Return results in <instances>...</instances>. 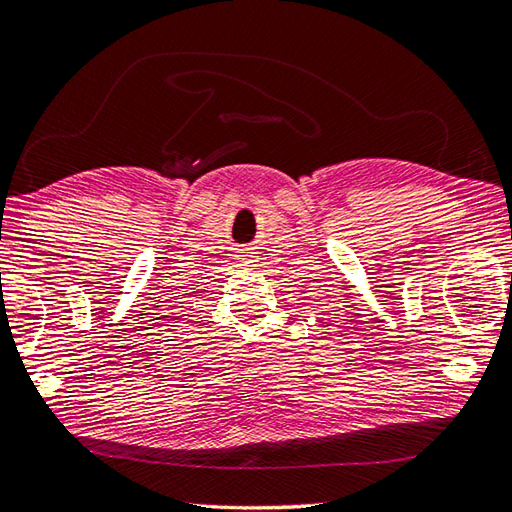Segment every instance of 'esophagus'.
I'll use <instances>...</instances> for the list:
<instances>
[{
    "mask_svg": "<svg viewBox=\"0 0 512 512\" xmlns=\"http://www.w3.org/2000/svg\"><path fill=\"white\" fill-rule=\"evenodd\" d=\"M253 262H255V255L253 253H248V250H242V253H239V264L248 266V264H253Z\"/></svg>",
    "mask_w": 512,
    "mask_h": 512,
    "instance_id": "esophagus-1",
    "label": "esophagus"
}]
</instances>
